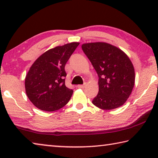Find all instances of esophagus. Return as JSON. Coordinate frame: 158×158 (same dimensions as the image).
Here are the masks:
<instances>
[{"instance_id":"1","label":"esophagus","mask_w":158,"mask_h":158,"mask_svg":"<svg viewBox=\"0 0 158 158\" xmlns=\"http://www.w3.org/2000/svg\"><path fill=\"white\" fill-rule=\"evenodd\" d=\"M85 87V84L84 85H77V88H79V89H84Z\"/></svg>"}]
</instances>
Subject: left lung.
<instances>
[{
  "label": "left lung",
  "mask_w": 158,
  "mask_h": 158,
  "mask_svg": "<svg viewBox=\"0 0 158 158\" xmlns=\"http://www.w3.org/2000/svg\"><path fill=\"white\" fill-rule=\"evenodd\" d=\"M99 77V92L92 102L104 110L123 105L132 91L135 68L126 53L106 42L81 45Z\"/></svg>",
  "instance_id": "left-lung-1"
}]
</instances>
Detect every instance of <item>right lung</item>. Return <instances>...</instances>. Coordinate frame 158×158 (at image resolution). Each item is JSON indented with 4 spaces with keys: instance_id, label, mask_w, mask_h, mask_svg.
I'll return each mask as SVG.
<instances>
[{
    "instance_id": "1",
    "label": "right lung",
    "mask_w": 158,
    "mask_h": 158,
    "mask_svg": "<svg viewBox=\"0 0 158 158\" xmlns=\"http://www.w3.org/2000/svg\"><path fill=\"white\" fill-rule=\"evenodd\" d=\"M79 44L71 42L47 51L37 58L25 78L27 97L39 109L54 111L68 104L73 90L65 86V65Z\"/></svg>"
}]
</instances>
